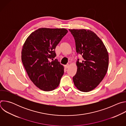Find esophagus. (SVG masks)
<instances>
[{
  "instance_id": "1",
  "label": "esophagus",
  "mask_w": 126,
  "mask_h": 126,
  "mask_svg": "<svg viewBox=\"0 0 126 126\" xmlns=\"http://www.w3.org/2000/svg\"><path fill=\"white\" fill-rule=\"evenodd\" d=\"M65 68H66V69H67V68H68L69 67V64H67V65H65Z\"/></svg>"
}]
</instances>
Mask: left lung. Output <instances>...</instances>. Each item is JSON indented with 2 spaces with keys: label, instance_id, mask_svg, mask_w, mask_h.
<instances>
[{
  "label": "left lung",
  "instance_id": "8db88e82",
  "mask_svg": "<svg viewBox=\"0 0 126 126\" xmlns=\"http://www.w3.org/2000/svg\"><path fill=\"white\" fill-rule=\"evenodd\" d=\"M74 38L76 52L83 58L76 62L77 70L73 80L80 91L94 89L102 81L108 70L109 55L102 41L93 31L86 29H69Z\"/></svg>",
  "mask_w": 126,
  "mask_h": 126
}]
</instances>
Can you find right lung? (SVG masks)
Returning <instances> with one entry per match:
<instances>
[{
    "mask_svg": "<svg viewBox=\"0 0 126 126\" xmlns=\"http://www.w3.org/2000/svg\"><path fill=\"white\" fill-rule=\"evenodd\" d=\"M67 32L64 28H39L29 36L23 46V65L32 82L43 91H52L59 85L64 67L53 59L56 46Z\"/></svg>",
    "mask_w": 126,
    "mask_h": 126,
    "instance_id": "add662e5",
    "label": "right lung"
}]
</instances>
